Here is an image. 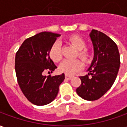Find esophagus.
Here are the masks:
<instances>
[{
    "instance_id": "34e87169",
    "label": "esophagus",
    "mask_w": 127,
    "mask_h": 127,
    "mask_svg": "<svg viewBox=\"0 0 127 127\" xmlns=\"http://www.w3.org/2000/svg\"><path fill=\"white\" fill-rule=\"evenodd\" d=\"M72 77H73V75H71L65 74V78L67 79V80H71Z\"/></svg>"
}]
</instances>
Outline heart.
I'll list each match as a JSON object with an SVG mask.
<instances>
[{
	"label": "heart",
	"instance_id": "obj_1",
	"mask_svg": "<svg viewBox=\"0 0 127 127\" xmlns=\"http://www.w3.org/2000/svg\"><path fill=\"white\" fill-rule=\"evenodd\" d=\"M69 41L73 45L77 50V55L82 59L83 61H88L91 57L90 53L86 49V43L84 39L80 36L72 35L69 36ZM50 58L54 62H59L62 58V51H61V44L59 41H55L50 47L49 51ZM83 64L79 59L74 60H64L58 66L59 71L64 73L66 74L72 75L75 72L79 71L82 68Z\"/></svg>",
	"mask_w": 127,
	"mask_h": 127
}]
</instances>
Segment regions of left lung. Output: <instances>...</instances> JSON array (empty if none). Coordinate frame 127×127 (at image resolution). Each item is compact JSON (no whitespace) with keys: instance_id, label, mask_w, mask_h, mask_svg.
Segmentation results:
<instances>
[{"instance_id":"left-lung-1","label":"left lung","mask_w":127,"mask_h":127,"mask_svg":"<svg viewBox=\"0 0 127 127\" xmlns=\"http://www.w3.org/2000/svg\"><path fill=\"white\" fill-rule=\"evenodd\" d=\"M90 37L94 58L88 75L80 77L82 84L76 93L85 100L95 101L106 93L115 82L120 68V54L117 45L105 34L93 29Z\"/></svg>"}]
</instances>
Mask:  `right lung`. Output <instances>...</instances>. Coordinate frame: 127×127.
<instances>
[{
  "mask_svg": "<svg viewBox=\"0 0 127 127\" xmlns=\"http://www.w3.org/2000/svg\"><path fill=\"white\" fill-rule=\"evenodd\" d=\"M61 34L42 32L26 39L15 54V69L18 84L27 99L36 105L50 103L58 95L64 74L45 76L57 66L50 58L49 51Z\"/></svg>",
  "mask_w": 127,
  "mask_h": 127,
  "instance_id": "right-lung-1",
  "label": "right lung"
}]
</instances>
